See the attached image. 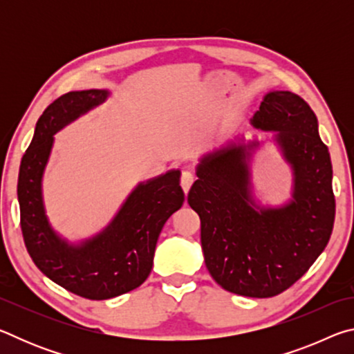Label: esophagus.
Returning <instances> with one entry per match:
<instances>
[{
    "mask_svg": "<svg viewBox=\"0 0 354 354\" xmlns=\"http://www.w3.org/2000/svg\"><path fill=\"white\" fill-rule=\"evenodd\" d=\"M194 181H195V175H194V173L189 171V170L183 171V175H181V187H183V190H184V194H187V192L190 190V187H192V184H194Z\"/></svg>",
    "mask_w": 354,
    "mask_h": 354,
    "instance_id": "34e87169",
    "label": "esophagus"
}]
</instances>
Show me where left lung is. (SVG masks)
Returning a JSON list of instances; mask_svg holds the SVG:
<instances>
[{
	"mask_svg": "<svg viewBox=\"0 0 354 354\" xmlns=\"http://www.w3.org/2000/svg\"><path fill=\"white\" fill-rule=\"evenodd\" d=\"M272 131L290 165L292 198L257 205L250 162L259 140L230 142L203 156L187 201L201 220V247L215 283L251 298H268L297 283L328 245L335 200L333 165L314 111L298 95L273 91L251 118Z\"/></svg>",
	"mask_w": 354,
	"mask_h": 354,
	"instance_id": "obj_1",
	"label": "left lung"
}]
</instances>
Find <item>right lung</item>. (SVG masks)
<instances>
[{
    "label": "right lung",
    "mask_w": 354,
    "mask_h": 354,
    "mask_svg": "<svg viewBox=\"0 0 354 354\" xmlns=\"http://www.w3.org/2000/svg\"><path fill=\"white\" fill-rule=\"evenodd\" d=\"M107 91L68 92L46 107L21 159L17 195L20 225L29 256L45 277L88 299H107L134 290L148 278L156 243L165 221L184 203L181 171L140 183L115 217L97 236L70 243L46 217L41 179L55 134L82 113L104 103Z\"/></svg>",
    "instance_id": "obj_1"
}]
</instances>
